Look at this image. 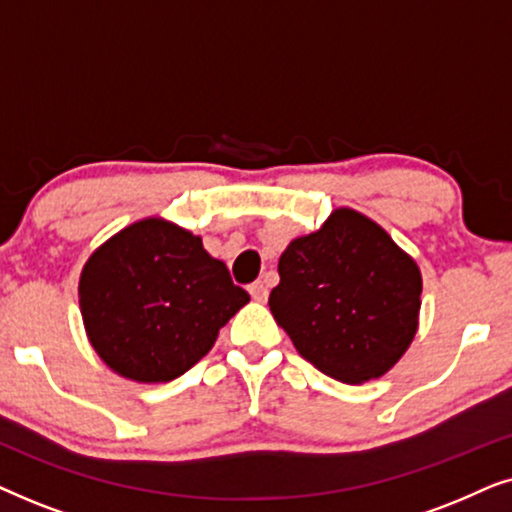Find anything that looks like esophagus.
I'll list each match as a JSON object with an SVG mask.
<instances>
[{"label":"esophagus","mask_w":512,"mask_h":512,"mask_svg":"<svg viewBox=\"0 0 512 512\" xmlns=\"http://www.w3.org/2000/svg\"><path fill=\"white\" fill-rule=\"evenodd\" d=\"M249 293H251V298L258 300V303H263V300H268V284L258 279V282L249 286Z\"/></svg>","instance_id":"34e87169"}]
</instances>
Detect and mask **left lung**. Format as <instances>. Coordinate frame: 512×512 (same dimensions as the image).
I'll list each match as a JSON object with an SVG mask.
<instances>
[{"instance_id": "left-lung-1", "label": "left lung", "mask_w": 512, "mask_h": 512, "mask_svg": "<svg viewBox=\"0 0 512 512\" xmlns=\"http://www.w3.org/2000/svg\"><path fill=\"white\" fill-rule=\"evenodd\" d=\"M417 263L375 221L335 209L279 258L270 312L321 373L361 384L387 373L415 338Z\"/></svg>"}]
</instances>
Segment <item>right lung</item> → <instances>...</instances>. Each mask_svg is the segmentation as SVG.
<instances>
[{"label":"right lung","instance_id":"add662e5","mask_svg":"<svg viewBox=\"0 0 512 512\" xmlns=\"http://www.w3.org/2000/svg\"><path fill=\"white\" fill-rule=\"evenodd\" d=\"M79 303L88 338L111 370L135 382H170L214 347L249 293L200 237L144 219L88 258Z\"/></svg>","mask_w":512,"mask_h":512}]
</instances>
